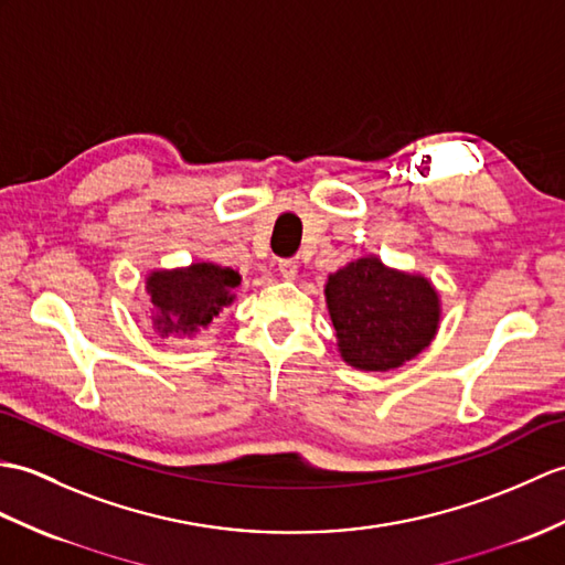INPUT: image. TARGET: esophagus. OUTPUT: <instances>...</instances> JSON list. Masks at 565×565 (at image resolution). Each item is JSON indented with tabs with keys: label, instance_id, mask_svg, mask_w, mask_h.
<instances>
[{
	"label": "esophagus",
	"instance_id": "esophagus-1",
	"mask_svg": "<svg viewBox=\"0 0 565 565\" xmlns=\"http://www.w3.org/2000/svg\"><path fill=\"white\" fill-rule=\"evenodd\" d=\"M279 274L284 279H294L298 274V262L296 259H279Z\"/></svg>",
	"mask_w": 565,
	"mask_h": 565
}]
</instances>
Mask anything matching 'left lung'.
Masks as SVG:
<instances>
[{"mask_svg":"<svg viewBox=\"0 0 565 565\" xmlns=\"http://www.w3.org/2000/svg\"><path fill=\"white\" fill-rule=\"evenodd\" d=\"M327 308L342 359L359 371H390L418 356L436 337L440 300L418 274L361 257L330 274Z\"/></svg>","mask_w":565,"mask_h":565,"instance_id":"left-lung-1","label":"left lung"}]
</instances>
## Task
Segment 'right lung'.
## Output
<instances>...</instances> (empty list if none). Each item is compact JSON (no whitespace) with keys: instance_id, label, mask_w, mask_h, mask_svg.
<instances>
[{"instance_id":"1","label":"right lung","mask_w":565,"mask_h":565,"mask_svg":"<svg viewBox=\"0 0 565 565\" xmlns=\"http://www.w3.org/2000/svg\"><path fill=\"white\" fill-rule=\"evenodd\" d=\"M241 274L212 262H194L188 269L151 271L147 294L153 306V327L161 337H194L233 300Z\"/></svg>"}]
</instances>
